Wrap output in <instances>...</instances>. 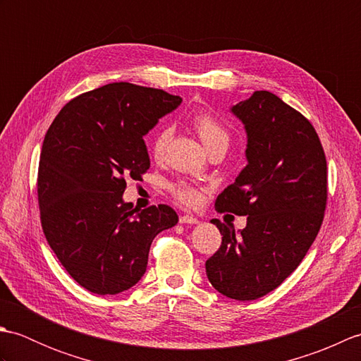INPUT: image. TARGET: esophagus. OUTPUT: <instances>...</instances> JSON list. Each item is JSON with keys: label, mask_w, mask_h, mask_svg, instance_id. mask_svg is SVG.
Returning a JSON list of instances; mask_svg holds the SVG:
<instances>
[{"label": "esophagus", "mask_w": 361, "mask_h": 361, "mask_svg": "<svg viewBox=\"0 0 361 361\" xmlns=\"http://www.w3.org/2000/svg\"><path fill=\"white\" fill-rule=\"evenodd\" d=\"M180 224L197 225V224H198V219L194 217V216H189V214H186V216H181V217H180Z\"/></svg>", "instance_id": "34e87169"}]
</instances>
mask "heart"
<instances>
[{"mask_svg":"<svg viewBox=\"0 0 361 361\" xmlns=\"http://www.w3.org/2000/svg\"><path fill=\"white\" fill-rule=\"evenodd\" d=\"M192 126L195 128V132L200 136L202 142L204 144V147L208 149V152L217 145H226L229 142V133L228 130L224 127L221 122H219L216 118L209 113L204 111H198L192 116ZM171 140V132L167 128H161L158 132L153 135L152 142H150V152L153 158H161L166 150V145ZM171 190L176 200H180L185 204H197L202 198V190L189 185V183L180 181L175 183V185L171 186Z\"/></svg>","mask_w":361,"mask_h":361,"instance_id":"heart-1","label":"heart"}]
</instances>
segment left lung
<instances>
[{"label": "left lung", "instance_id": "8db88e82", "mask_svg": "<svg viewBox=\"0 0 361 361\" xmlns=\"http://www.w3.org/2000/svg\"><path fill=\"white\" fill-rule=\"evenodd\" d=\"M231 111L247 130V167L216 200L219 212L248 216L239 233L219 219L221 245L206 260L212 287L252 301L279 287L307 255L324 219L327 163L307 118L270 91Z\"/></svg>", "mask_w": 361, "mask_h": 361}]
</instances>
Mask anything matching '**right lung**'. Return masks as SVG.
<instances>
[{
    "mask_svg": "<svg viewBox=\"0 0 361 361\" xmlns=\"http://www.w3.org/2000/svg\"><path fill=\"white\" fill-rule=\"evenodd\" d=\"M181 104L163 90L114 82L68 102L44 135L37 195L46 240L71 278L116 295L142 278L150 245L178 224L167 204L133 209L127 178L150 167L144 135Z\"/></svg>",
    "mask_w": 361,
    "mask_h": 361,
    "instance_id": "right-lung-1",
    "label": "right lung"
}]
</instances>
